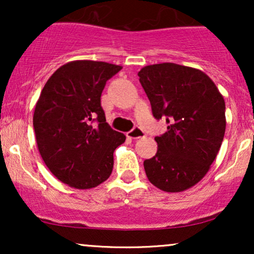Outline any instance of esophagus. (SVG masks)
I'll use <instances>...</instances> for the list:
<instances>
[{
	"mask_svg": "<svg viewBox=\"0 0 254 254\" xmlns=\"http://www.w3.org/2000/svg\"><path fill=\"white\" fill-rule=\"evenodd\" d=\"M127 136L129 137V138L137 139V138H142V137H144L145 133L141 129H139V127H133L132 130L129 131V132L127 133Z\"/></svg>",
	"mask_w": 254,
	"mask_h": 254,
	"instance_id": "1",
	"label": "esophagus"
}]
</instances>
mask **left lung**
Returning a JSON list of instances; mask_svg holds the SVG:
<instances>
[{"label":"left lung","instance_id":"obj_1","mask_svg":"<svg viewBox=\"0 0 254 254\" xmlns=\"http://www.w3.org/2000/svg\"><path fill=\"white\" fill-rule=\"evenodd\" d=\"M138 76L153 116L168 124L155 137V156L144 160L145 174L162 191L188 190L208 173L222 144L224 99L208 75L191 66L153 64Z\"/></svg>","mask_w":254,"mask_h":254}]
</instances>
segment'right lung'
Returning a JSON list of instances; mask_svg holds the SVG:
<instances>
[{
	"label": "right lung",
	"mask_w": 254,
	"mask_h": 254,
	"mask_svg": "<svg viewBox=\"0 0 254 254\" xmlns=\"http://www.w3.org/2000/svg\"><path fill=\"white\" fill-rule=\"evenodd\" d=\"M121 69L72 61L58 68L40 93L33 115L38 149L51 173L70 188H95L112 173L113 151L125 136L106 123L100 98Z\"/></svg>",
	"instance_id": "right-lung-1"
}]
</instances>
